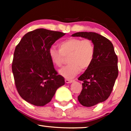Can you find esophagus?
<instances>
[{
  "label": "esophagus",
  "mask_w": 131,
  "mask_h": 131,
  "mask_svg": "<svg viewBox=\"0 0 131 131\" xmlns=\"http://www.w3.org/2000/svg\"><path fill=\"white\" fill-rule=\"evenodd\" d=\"M73 80H70V79H65V82L66 83L68 84V83H72L73 82Z\"/></svg>",
  "instance_id": "esophagus-1"
}]
</instances>
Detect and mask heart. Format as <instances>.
<instances>
[{"mask_svg": "<svg viewBox=\"0 0 131 131\" xmlns=\"http://www.w3.org/2000/svg\"><path fill=\"white\" fill-rule=\"evenodd\" d=\"M59 50L54 47L49 50V56L54 65L61 67L63 56H67L68 64L58 71L60 75L70 79L80 71L90 67L94 57V46L91 40L70 38L58 44Z\"/></svg>", "mask_w": 131, "mask_h": 131, "instance_id": "b5f03b06", "label": "heart"}]
</instances>
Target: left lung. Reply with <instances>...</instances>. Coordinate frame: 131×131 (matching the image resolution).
<instances>
[{
    "mask_svg": "<svg viewBox=\"0 0 131 131\" xmlns=\"http://www.w3.org/2000/svg\"><path fill=\"white\" fill-rule=\"evenodd\" d=\"M71 36L91 40L94 46L92 63L78 78L83 81L78 100L83 106L90 107L105 101L110 95L118 76V57L110 40L100 34L79 32Z\"/></svg>",
    "mask_w": 131,
    "mask_h": 131,
    "instance_id": "8db88e82",
    "label": "left lung"
}]
</instances>
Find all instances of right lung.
Here are the masks:
<instances>
[{
	"instance_id": "1",
	"label": "right lung",
	"mask_w": 131,
	"mask_h": 131,
	"mask_svg": "<svg viewBox=\"0 0 131 131\" xmlns=\"http://www.w3.org/2000/svg\"><path fill=\"white\" fill-rule=\"evenodd\" d=\"M65 34L37 29L26 33L16 47L12 62L15 83L19 95L28 103L44 106L65 83L49 56L52 45Z\"/></svg>"
}]
</instances>
